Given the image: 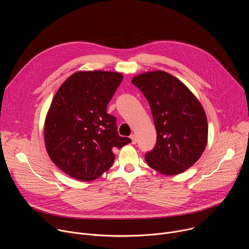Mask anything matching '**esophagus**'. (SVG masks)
Returning a JSON list of instances; mask_svg holds the SVG:
<instances>
[{"label":"esophagus","mask_w":249,"mask_h":249,"mask_svg":"<svg viewBox=\"0 0 249 249\" xmlns=\"http://www.w3.org/2000/svg\"><path fill=\"white\" fill-rule=\"evenodd\" d=\"M130 138H131V140H132V144L135 145V144L137 143V136H136L135 134H133V135L130 136Z\"/></svg>","instance_id":"esophagus-1"}]
</instances>
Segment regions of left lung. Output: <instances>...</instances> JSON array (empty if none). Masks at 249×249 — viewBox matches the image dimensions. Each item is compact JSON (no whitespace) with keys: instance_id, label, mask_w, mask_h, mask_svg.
Here are the masks:
<instances>
[{"instance_id":"obj_1","label":"left lung","mask_w":249,"mask_h":249,"mask_svg":"<svg viewBox=\"0 0 249 249\" xmlns=\"http://www.w3.org/2000/svg\"><path fill=\"white\" fill-rule=\"evenodd\" d=\"M149 101L157 143L146 153L147 163L165 175L179 174L202 156L208 140L206 113L199 100L178 79L163 71L132 80Z\"/></svg>"}]
</instances>
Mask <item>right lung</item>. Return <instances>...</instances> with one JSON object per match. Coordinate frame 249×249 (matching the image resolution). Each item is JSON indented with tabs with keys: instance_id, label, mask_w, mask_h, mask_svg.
Wrapping results in <instances>:
<instances>
[{
	"instance_id": "add662e5",
	"label": "right lung",
	"mask_w": 249,
	"mask_h": 249,
	"mask_svg": "<svg viewBox=\"0 0 249 249\" xmlns=\"http://www.w3.org/2000/svg\"><path fill=\"white\" fill-rule=\"evenodd\" d=\"M120 73L78 72L56 92L44 126V140L52 161L65 173L90 181L113 164V151L131 143L118 134L116 118L106 112L121 84Z\"/></svg>"
}]
</instances>
